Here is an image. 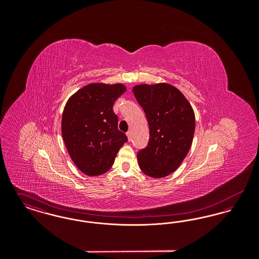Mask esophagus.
Wrapping results in <instances>:
<instances>
[{"label":"esophagus","instance_id":"34e87169","mask_svg":"<svg viewBox=\"0 0 259 259\" xmlns=\"http://www.w3.org/2000/svg\"><path fill=\"white\" fill-rule=\"evenodd\" d=\"M126 135H127V138H128L129 141L132 140V132H131V131H128V132L126 133Z\"/></svg>","mask_w":259,"mask_h":259}]
</instances>
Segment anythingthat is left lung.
I'll use <instances>...</instances> for the list:
<instances>
[{"mask_svg": "<svg viewBox=\"0 0 259 259\" xmlns=\"http://www.w3.org/2000/svg\"><path fill=\"white\" fill-rule=\"evenodd\" d=\"M149 126L148 146L138 162L147 176L159 179L175 172L187 155L195 131V114L184 94L168 83L133 87Z\"/></svg>", "mask_w": 259, "mask_h": 259, "instance_id": "obj_1", "label": "left lung"}]
</instances>
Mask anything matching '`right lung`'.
<instances>
[{
	"mask_svg": "<svg viewBox=\"0 0 259 259\" xmlns=\"http://www.w3.org/2000/svg\"><path fill=\"white\" fill-rule=\"evenodd\" d=\"M126 91L121 83H91L68 100L62 115V136L75 166L87 176L108 172L128 141L117 128L112 107Z\"/></svg>",
	"mask_w": 259,
	"mask_h": 259,
	"instance_id": "obj_1",
	"label": "right lung"
}]
</instances>
